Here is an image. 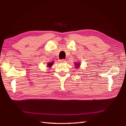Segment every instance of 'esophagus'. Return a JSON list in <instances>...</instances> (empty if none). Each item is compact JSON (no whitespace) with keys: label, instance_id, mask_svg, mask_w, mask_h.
I'll list each match as a JSON object with an SVG mask.
<instances>
[{"label":"esophagus","instance_id":"1","mask_svg":"<svg viewBox=\"0 0 126 126\" xmlns=\"http://www.w3.org/2000/svg\"><path fill=\"white\" fill-rule=\"evenodd\" d=\"M65 60L64 59H62V60H60V62H61V63H64L65 62Z\"/></svg>","mask_w":126,"mask_h":126}]
</instances>
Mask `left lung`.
Returning a JSON list of instances; mask_svg holds the SVG:
<instances>
[{"instance_id":"left-lung-1","label":"left lung","mask_w":126,"mask_h":126,"mask_svg":"<svg viewBox=\"0 0 126 126\" xmlns=\"http://www.w3.org/2000/svg\"><path fill=\"white\" fill-rule=\"evenodd\" d=\"M81 64L80 63V62H78V63H75V67L76 68H77V69H79L80 66Z\"/></svg>"}]
</instances>
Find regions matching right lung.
<instances>
[{
    "instance_id": "1",
    "label": "right lung",
    "mask_w": 126,
    "mask_h": 126,
    "mask_svg": "<svg viewBox=\"0 0 126 126\" xmlns=\"http://www.w3.org/2000/svg\"><path fill=\"white\" fill-rule=\"evenodd\" d=\"M54 62H51V63H47V67H48V68H50L52 67V66L53 65V64H54Z\"/></svg>"
}]
</instances>
